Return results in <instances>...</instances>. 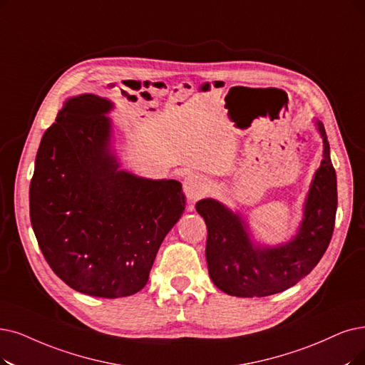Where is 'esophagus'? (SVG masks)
Segmentation results:
<instances>
[{"label":"esophagus","instance_id":"1","mask_svg":"<svg viewBox=\"0 0 365 365\" xmlns=\"http://www.w3.org/2000/svg\"><path fill=\"white\" fill-rule=\"evenodd\" d=\"M182 185H184V193L188 202H196L202 196H205L207 192L210 190L208 181L196 173H190L188 177H185Z\"/></svg>","mask_w":365,"mask_h":365}]
</instances>
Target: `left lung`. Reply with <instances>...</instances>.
<instances>
[{
    "label": "left lung",
    "instance_id": "8db88e82",
    "mask_svg": "<svg viewBox=\"0 0 365 365\" xmlns=\"http://www.w3.org/2000/svg\"><path fill=\"white\" fill-rule=\"evenodd\" d=\"M324 160L312 182L298 235L275 249L253 247L241 218L222 203L203 199L196 211L207 223L205 256L212 283L233 297H268L297 284L319 264L332 238L337 212V177L322 123Z\"/></svg>",
    "mask_w": 365,
    "mask_h": 365
}]
</instances>
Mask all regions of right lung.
Here are the masks:
<instances>
[{
	"instance_id": "obj_1",
	"label": "right lung",
	"mask_w": 365,
	"mask_h": 365,
	"mask_svg": "<svg viewBox=\"0 0 365 365\" xmlns=\"http://www.w3.org/2000/svg\"><path fill=\"white\" fill-rule=\"evenodd\" d=\"M110 108L94 94L70 98L41 138L30 184L31 226L49 267L71 289L100 298L147 284L185 208L181 182L116 170Z\"/></svg>"
}]
</instances>
